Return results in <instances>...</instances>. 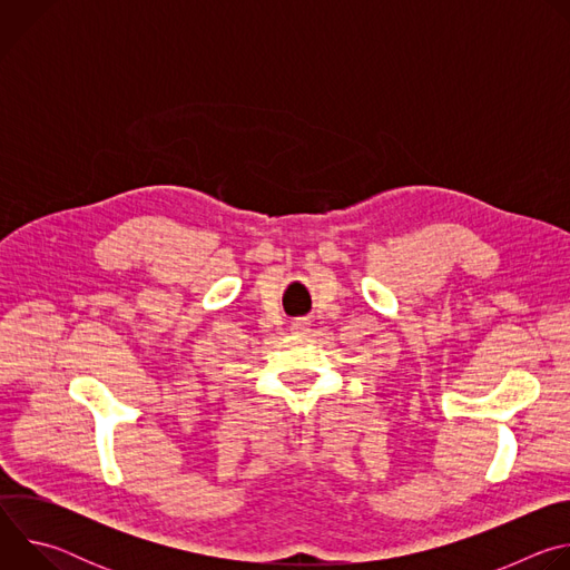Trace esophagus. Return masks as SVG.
<instances>
[{
  "instance_id": "esophagus-1",
  "label": "esophagus",
  "mask_w": 570,
  "mask_h": 570,
  "mask_svg": "<svg viewBox=\"0 0 570 570\" xmlns=\"http://www.w3.org/2000/svg\"><path fill=\"white\" fill-rule=\"evenodd\" d=\"M293 332H295V334H306V332H308V320H302V317L295 320V322H293Z\"/></svg>"
}]
</instances>
